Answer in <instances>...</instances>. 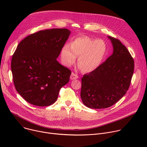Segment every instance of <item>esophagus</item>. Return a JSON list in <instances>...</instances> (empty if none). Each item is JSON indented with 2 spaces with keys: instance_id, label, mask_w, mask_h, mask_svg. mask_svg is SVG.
Returning a JSON list of instances; mask_svg holds the SVG:
<instances>
[{
  "instance_id": "1",
  "label": "esophagus",
  "mask_w": 147,
  "mask_h": 147,
  "mask_svg": "<svg viewBox=\"0 0 147 147\" xmlns=\"http://www.w3.org/2000/svg\"><path fill=\"white\" fill-rule=\"evenodd\" d=\"M78 76L77 74H76L75 73H72L71 76H70V79L71 80H75V79L78 78Z\"/></svg>"
}]
</instances>
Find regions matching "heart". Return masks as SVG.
Wrapping results in <instances>:
<instances>
[{"label":"heart","mask_w":147,"mask_h":147,"mask_svg":"<svg viewBox=\"0 0 147 147\" xmlns=\"http://www.w3.org/2000/svg\"><path fill=\"white\" fill-rule=\"evenodd\" d=\"M107 53V47L103 40L81 36L72 40L70 46L66 45L62 48L61 58L65 65L70 66L78 57L79 67L83 72L90 73L102 64Z\"/></svg>","instance_id":"1"}]
</instances>
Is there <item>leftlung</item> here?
<instances>
[{
  "label": "left lung",
  "instance_id": "obj_1",
  "mask_svg": "<svg viewBox=\"0 0 147 147\" xmlns=\"http://www.w3.org/2000/svg\"><path fill=\"white\" fill-rule=\"evenodd\" d=\"M108 38L113 54L81 78L82 101L92 109L107 108L120 100L128 90L134 72V59L126 47L116 38Z\"/></svg>",
  "mask_w": 147,
  "mask_h": 147
}]
</instances>
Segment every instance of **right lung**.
Returning <instances> with one entry per match:
<instances>
[{"label": "right lung", "instance_id": "obj_1", "mask_svg": "<svg viewBox=\"0 0 147 147\" xmlns=\"http://www.w3.org/2000/svg\"><path fill=\"white\" fill-rule=\"evenodd\" d=\"M70 34L66 28L41 30L18 44L11 59L13 82L26 101L38 107L56 102L71 71L57 61Z\"/></svg>", "mask_w": 147, "mask_h": 147}]
</instances>
